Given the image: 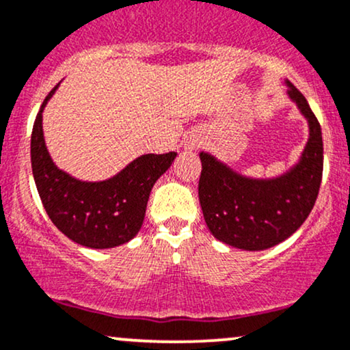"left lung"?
Listing matches in <instances>:
<instances>
[{
	"label": "left lung",
	"instance_id": "obj_1",
	"mask_svg": "<svg viewBox=\"0 0 350 350\" xmlns=\"http://www.w3.org/2000/svg\"><path fill=\"white\" fill-rule=\"evenodd\" d=\"M290 99L308 119L300 161L273 179L244 178L212 154L200 153L199 200L212 234L230 246L262 251L292 237L313 210L323 178L321 125L305 96L287 81Z\"/></svg>",
	"mask_w": 350,
	"mask_h": 350
}]
</instances>
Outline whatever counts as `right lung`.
<instances>
[{
  "instance_id": "obj_1",
  "label": "right lung",
  "mask_w": 350,
  "mask_h": 350,
  "mask_svg": "<svg viewBox=\"0 0 350 350\" xmlns=\"http://www.w3.org/2000/svg\"><path fill=\"white\" fill-rule=\"evenodd\" d=\"M57 88L40 106L31 137L32 174L42 204L53 225L71 241L92 250L120 246L140 231L151 187L176 153L143 154L100 183L71 178L55 166L42 132V112Z\"/></svg>"
}]
</instances>
